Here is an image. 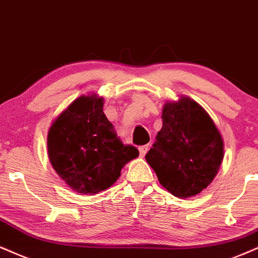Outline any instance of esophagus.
Here are the masks:
<instances>
[{"mask_svg": "<svg viewBox=\"0 0 258 258\" xmlns=\"http://www.w3.org/2000/svg\"><path fill=\"white\" fill-rule=\"evenodd\" d=\"M147 151H148V145H145V146H141V147H139L140 157H145V154L147 153Z\"/></svg>", "mask_w": 258, "mask_h": 258, "instance_id": "esophagus-1", "label": "esophagus"}]
</instances>
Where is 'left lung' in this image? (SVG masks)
Here are the masks:
<instances>
[{
	"mask_svg": "<svg viewBox=\"0 0 258 258\" xmlns=\"http://www.w3.org/2000/svg\"><path fill=\"white\" fill-rule=\"evenodd\" d=\"M163 128L146 154L159 182L179 199L199 195L213 182L224 159V140L208 112L180 95L165 101Z\"/></svg>",
	"mask_w": 258,
	"mask_h": 258,
	"instance_id": "left-lung-1",
	"label": "left lung"
}]
</instances>
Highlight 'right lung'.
Returning <instances> with one entry per match:
<instances>
[{
	"mask_svg": "<svg viewBox=\"0 0 258 258\" xmlns=\"http://www.w3.org/2000/svg\"><path fill=\"white\" fill-rule=\"evenodd\" d=\"M104 98L80 95L55 119L47 132V154L56 173L78 194L95 195L113 185L120 171L139 157L124 146L105 116Z\"/></svg>",
	"mask_w": 258,
	"mask_h": 258,
	"instance_id": "obj_1",
	"label": "right lung"
}]
</instances>
